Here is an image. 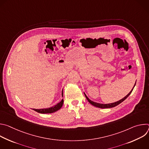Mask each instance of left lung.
Segmentation results:
<instances>
[{"label":"left lung","instance_id":"1","mask_svg":"<svg viewBox=\"0 0 149 149\" xmlns=\"http://www.w3.org/2000/svg\"><path fill=\"white\" fill-rule=\"evenodd\" d=\"M136 83H135V84H134V86H135V85H136ZM134 87H133V88H134ZM133 88L131 90V91H130L128 94H127L125 97H124L123 98H122L121 100H119V101H117V102H113V103H110V104H100V103H98V102H94V101H91L90 99H89V98H88V97L86 95V94H85V93H84V95H85V96H86V98L87 99V100L88 101V102H89L91 105L95 106V107H98V108H101V109H108V108L114 107H116V106H117V105L120 104L121 102H122L123 101H124L127 97H128L130 95V94L132 93V92Z\"/></svg>","mask_w":149,"mask_h":149}]
</instances>
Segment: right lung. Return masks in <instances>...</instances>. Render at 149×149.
<instances>
[{"instance_id":"1","label":"right lung","mask_w":149,"mask_h":149,"mask_svg":"<svg viewBox=\"0 0 149 149\" xmlns=\"http://www.w3.org/2000/svg\"><path fill=\"white\" fill-rule=\"evenodd\" d=\"M62 95H63V93L62 91ZM63 100L62 99L59 103L56 104L55 105L51 107L50 108L47 109H33L34 111L41 113V114H47V113H54L58 110H59L63 105Z\"/></svg>"}]
</instances>
